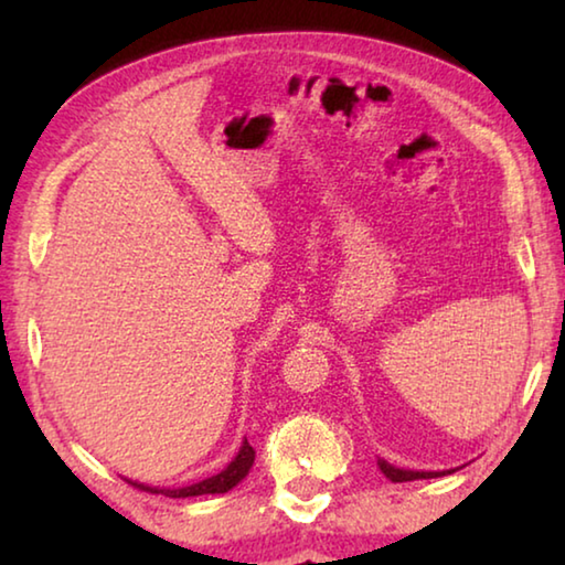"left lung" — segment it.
Segmentation results:
<instances>
[{"label":"left lung","mask_w":565,"mask_h":565,"mask_svg":"<svg viewBox=\"0 0 565 565\" xmlns=\"http://www.w3.org/2000/svg\"><path fill=\"white\" fill-rule=\"evenodd\" d=\"M379 468H381V473H384L388 481H394V483L416 481V478H438V476L451 473V471H406V468L391 466L388 461H384V458H379Z\"/></svg>","instance_id":"1"}]
</instances>
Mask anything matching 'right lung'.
I'll return each mask as SVG.
<instances>
[{
    "instance_id": "1",
    "label": "right lung",
    "mask_w": 565,
    "mask_h": 565,
    "mask_svg": "<svg viewBox=\"0 0 565 565\" xmlns=\"http://www.w3.org/2000/svg\"><path fill=\"white\" fill-rule=\"evenodd\" d=\"M254 456H256L254 448L248 446V441H244L242 448H238V454L234 456V461L228 463L222 473H216L212 478H204V481H199V483L184 486V489H154V486H145V483H134V481H129V483L137 486V489H141V491H149V493H164V495H169V499H189V495L226 493V491H232L234 486L242 481V478H246L248 468H252V463H254Z\"/></svg>"
}]
</instances>
